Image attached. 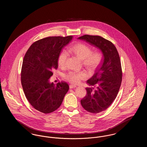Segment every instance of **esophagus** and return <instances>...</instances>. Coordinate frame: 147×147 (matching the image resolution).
<instances>
[{
  "instance_id": "obj_1",
  "label": "esophagus",
  "mask_w": 147,
  "mask_h": 147,
  "mask_svg": "<svg viewBox=\"0 0 147 147\" xmlns=\"http://www.w3.org/2000/svg\"><path fill=\"white\" fill-rule=\"evenodd\" d=\"M76 87H77L76 85H69L70 89H74V88H76Z\"/></svg>"
}]
</instances>
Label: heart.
<instances>
[{
	"label": "heart",
	"mask_w": 147,
	"mask_h": 147,
	"mask_svg": "<svg viewBox=\"0 0 147 147\" xmlns=\"http://www.w3.org/2000/svg\"><path fill=\"white\" fill-rule=\"evenodd\" d=\"M71 53L83 60L84 65L91 71L96 69L102 61V54L98 51H92L90 46L83 43H78L72 46L69 49ZM68 55L65 51H62L59 53L57 63L58 65L63 67L67 61ZM89 77L86 71H71L65 76L66 80L73 84H78L82 80H84Z\"/></svg>",
	"instance_id": "b5f03b06"
}]
</instances>
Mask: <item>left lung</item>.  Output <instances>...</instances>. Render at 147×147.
Here are the masks:
<instances>
[{"label": "left lung", "mask_w": 147, "mask_h": 147, "mask_svg": "<svg viewBox=\"0 0 147 147\" xmlns=\"http://www.w3.org/2000/svg\"><path fill=\"white\" fill-rule=\"evenodd\" d=\"M100 49L103 55L101 67L87 80L86 95L80 102L85 110L98 113L106 110L116 98L122 82V73L118 51L112 42L99 36L85 35L78 38Z\"/></svg>", "instance_id": "left-lung-1"}]
</instances>
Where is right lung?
<instances>
[{"instance_id":"1","label":"right lung","mask_w":147,"mask_h":147,"mask_svg":"<svg viewBox=\"0 0 147 147\" xmlns=\"http://www.w3.org/2000/svg\"><path fill=\"white\" fill-rule=\"evenodd\" d=\"M72 38V36L42 38L32 43L24 56L21 73L22 89L30 104L40 112L46 114L55 111L69 90L67 83L55 85L49 82V78L58 68L57 59L62 49Z\"/></svg>"}]
</instances>
